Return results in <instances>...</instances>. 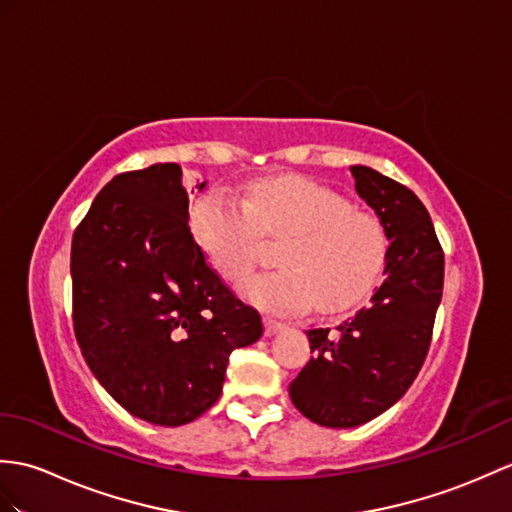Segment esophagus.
I'll return each instance as SVG.
<instances>
[{
    "label": "esophagus",
    "instance_id": "34e87169",
    "mask_svg": "<svg viewBox=\"0 0 512 512\" xmlns=\"http://www.w3.org/2000/svg\"><path fill=\"white\" fill-rule=\"evenodd\" d=\"M283 327H285V325L279 323V320H275V318H264V334H266V336L279 334V331H281Z\"/></svg>",
    "mask_w": 512,
    "mask_h": 512
}]
</instances>
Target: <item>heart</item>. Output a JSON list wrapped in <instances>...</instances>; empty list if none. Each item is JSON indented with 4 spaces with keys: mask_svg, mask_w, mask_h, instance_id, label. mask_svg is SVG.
Returning a JSON list of instances; mask_svg holds the SVG:
<instances>
[{
    "mask_svg": "<svg viewBox=\"0 0 512 512\" xmlns=\"http://www.w3.org/2000/svg\"><path fill=\"white\" fill-rule=\"evenodd\" d=\"M189 224L211 264L231 281L257 264L261 237L279 240L281 268L242 283L248 299L279 314H301L314 301L323 312L355 305L373 288L386 257L379 218L310 178H270L244 200L213 187L194 202Z\"/></svg>",
    "mask_w": 512,
    "mask_h": 512,
    "instance_id": "heart-1",
    "label": "heart"
}]
</instances>
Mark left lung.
<instances>
[{
	"label": "left lung",
	"instance_id": "left-lung-1",
	"mask_svg": "<svg viewBox=\"0 0 512 512\" xmlns=\"http://www.w3.org/2000/svg\"><path fill=\"white\" fill-rule=\"evenodd\" d=\"M351 174L390 246L371 303L336 329L307 331L314 358L290 384V399L323 427H358L406 395L430 351L443 296L445 255L417 194L366 165Z\"/></svg>",
	"mask_w": 512,
	"mask_h": 512
}]
</instances>
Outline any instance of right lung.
Listing matches in <instances>:
<instances>
[{
	"label": "right lung",
	"mask_w": 512,
	"mask_h": 512,
	"mask_svg": "<svg viewBox=\"0 0 512 512\" xmlns=\"http://www.w3.org/2000/svg\"><path fill=\"white\" fill-rule=\"evenodd\" d=\"M181 178L176 163L117 174L71 240L80 351L122 408L163 427L207 412L231 351L264 334L189 231Z\"/></svg>",
	"instance_id": "1"
}]
</instances>
